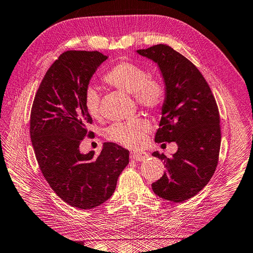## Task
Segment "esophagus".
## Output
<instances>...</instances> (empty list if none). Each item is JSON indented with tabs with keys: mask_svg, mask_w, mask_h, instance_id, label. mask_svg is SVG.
I'll return each instance as SVG.
<instances>
[{
	"mask_svg": "<svg viewBox=\"0 0 253 253\" xmlns=\"http://www.w3.org/2000/svg\"><path fill=\"white\" fill-rule=\"evenodd\" d=\"M149 157V154L147 152H139V151H134L131 153V158L136 160V162H142Z\"/></svg>",
	"mask_w": 253,
	"mask_h": 253,
	"instance_id": "esophagus-1",
	"label": "esophagus"
}]
</instances>
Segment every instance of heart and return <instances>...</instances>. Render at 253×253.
Here are the masks:
<instances>
[{
    "instance_id": "1",
    "label": "heart",
    "mask_w": 253,
    "mask_h": 253,
    "mask_svg": "<svg viewBox=\"0 0 253 253\" xmlns=\"http://www.w3.org/2000/svg\"><path fill=\"white\" fill-rule=\"evenodd\" d=\"M103 80L113 87L134 95L136 102L144 109L156 110L165 101L164 84L158 79L150 77L144 68L135 63H117L103 76ZM84 104L91 117L100 116V98L94 86L86 88ZM149 129L150 124L147 120L136 118L112 125L105 131V135L108 139L131 148L137 147L143 141Z\"/></svg>"
}]
</instances>
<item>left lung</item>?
<instances>
[{
    "mask_svg": "<svg viewBox=\"0 0 253 253\" xmlns=\"http://www.w3.org/2000/svg\"><path fill=\"white\" fill-rule=\"evenodd\" d=\"M136 52L157 64L165 83L155 141H175L178 148L171 157L158 151L152 154L167 167L152 189L164 200L182 203L204 189L215 172L220 148L217 104L202 73L172 47L158 44Z\"/></svg>",
    "mask_w": 253,
    "mask_h": 253,
    "instance_id": "obj_1",
    "label": "left lung"
}]
</instances>
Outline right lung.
Returning <instances> with one entry per match:
<instances>
[{"instance_id":"add662e5","label":"right lung","mask_w":253,"mask_h":253,"mask_svg":"<svg viewBox=\"0 0 253 253\" xmlns=\"http://www.w3.org/2000/svg\"><path fill=\"white\" fill-rule=\"evenodd\" d=\"M108 57L99 51L68 50L45 74L30 114V138L43 176L66 204L91 209L113 195L128 151L104 142L98 156L79 145L91 124L84 104L89 81Z\"/></svg>"}]
</instances>
